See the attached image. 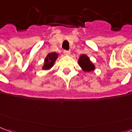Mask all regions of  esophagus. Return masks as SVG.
Masks as SVG:
<instances>
[{"mask_svg": "<svg viewBox=\"0 0 132 132\" xmlns=\"http://www.w3.org/2000/svg\"><path fill=\"white\" fill-rule=\"evenodd\" d=\"M70 53H71L70 51H67V50H64V51H63V54L66 55V56H69V55H70Z\"/></svg>", "mask_w": 132, "mask_h": 132, "instance_id": "34e87169", "label": "esophagus"}]
</instances>
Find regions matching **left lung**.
<instances>
[{
    "mask_svg": "<svg viewBox=\"0 0 132 132\" xmlns=\"http://www.w3.org/2000/svg\"><path fill=\"white\" fill-rule=\"evenodd\" d=\"M78 64L83 69V71L90 72L94 71L95 67L93 63H92L89 57L86 54H82L78 59Z\"/></svg>",
    "mask_w": 132,
    "mask_h": 132,
    "instance_id": "obj_1",
    "label": "left lung"
}]
</instances>
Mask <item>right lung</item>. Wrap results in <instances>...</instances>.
<instances>
[{"label": "right lung", "mask_w": 132, "mask_h": 132, "mask_svg": "<svg viewBox=\"0 0 132 132\" xmlns=\"http://www.w3.org/2000/svg\"><path fill=\"white\" fill-rule=\"evenodd\" d=\"M58 58V54L56 52H52L49 53L47 54L46 57L44 59V63L42 67L44 70H49L54 66V63Z\"/></svg>", "instance_id": "1"}]
</instances>
